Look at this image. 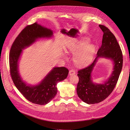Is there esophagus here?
Listing matches in <instances>:
<instances>
[{"mask_svg": "<svg viewBox=\"0 0 130 130\" xmlns=\"http://www.w3.org/2000/svg\"><path fill=\"white\" fill-rule=\"evenodd\" d=\"M75 73H76V72L74 70H71L69 72V75H73L75 74Z\"/></svg>", "mask_w": 130, "mask_h": 130, "instance_id": "esophagus-1", "label": "esophagus"}]
</instances>
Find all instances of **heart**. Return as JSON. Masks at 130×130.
I'll return each instance as SVG.
<instances>
[{
    "label": "heart",
    "instance_id": "b5f03b06",
    "mask_svg": "<svg viewBox=\"0 0 130 130\" xmlns=\"http://www.w3.org/2000/svg\"><path fill=\"white\" fill-rule=\"evenodd\" d=\"M84 45L85 43H83L69 48V51L71 53H76L73 57V60L75 63L80 67L89 65L92 61L96 52V47L94 44H88Z\"/></svg>",
    "mask_w": 130,
    "mask_h": 130
}]
</instances>
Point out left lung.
Returning a JSON list of instances; mask_svg holds the SVG:
<instances>
[{
    "mask_svg": "<svg viewBox=\"0 0 130 130\" xmlns=\"http://www.w3.org/2000/svg\"><path fill=\"white\" fill-rule=\"evenodd\" d=\"M103 32L102 43L93 62L78 71L79 81L77 86L78 96L85 103L94 104L103 101L113 91L117 84L123 66V55L120 45L113 33L105 26L99 25ZM100 58L113 61V71L108 79L102 84L92 82L91 73L93 67Z\"/></svg>",
    "mask_w": 130,
    "mask_h": 130,
    "instance_id": "1",
    "label": "left lung"
}]
</instances>
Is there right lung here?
Listing matches in <instances>:
<instances>
[{
  "instance_id": "right-lung-1",
  "label": "right lung",
  "mask_w": 130,
  "mask_h": 130,
  "mask_svg": "<svg viewBox=\"0 0 130 130\" xmlns=\"http://www.w3.org/2000/svg\"><path fill=\"white\" fill-rule=\"evenodd\" d=\"M53 31L37 23L27 26L20 32L13 43L9 55L10 75L13 83L19 91L29 102L38 105L48 103L57 92V84L67 77L69 70L64 67H55L40 82L35 85L27 84L19 73V60L23 50L40 38H49Z\"/></svg>"
}]
</instances>
